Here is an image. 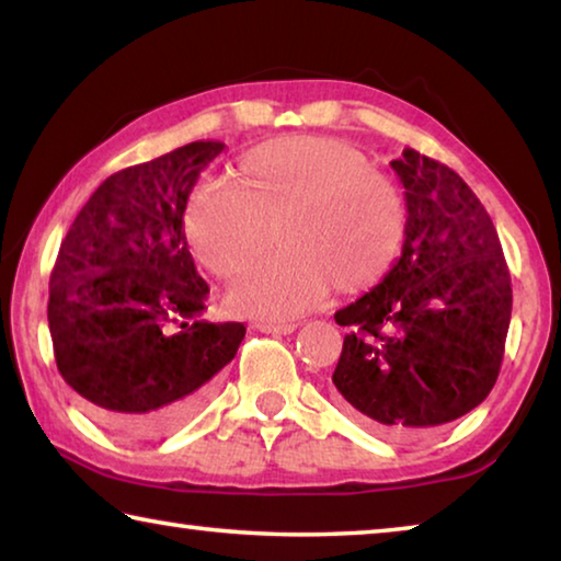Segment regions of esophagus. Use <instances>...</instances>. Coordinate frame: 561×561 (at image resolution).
I'll list each match as a JSON object with an SVG mask.
<instances>
[{
	"instance_id": "esophagus-1",
	"label": "esophagus",
	"mask_w": 561,
	"mask_h": 561,
	"mask_svg": "<svg viewBox=\"0 0 561 561\" xmlns=\"http://www.w3.org/2000/svg\"><path fill=\"white\" fill-rule=\"evenodd\" d=\"M254 327L264 331V334H291L297 329V324H277V321H257Z\"/></svg>"
}]
</instances>
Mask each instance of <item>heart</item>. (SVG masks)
<instances>
[{
	"label": "heart",
	"mask_w": 561,
	"mask_h": 561,
	"mask_svg": "<svg viewBox=\"0 0 561 561\" xmlns=\"http://www.w3.org/2000/svg\"><path fill=\"white\" fill-rule=\"evenodd\" d=\"M272 227L282 252L232 284L227 304L237 314L289 319L324 299L331 284L374 287L401 254L405 203L356 148L284 136L242 158L240 185L207 180L185 207L190 250L220 279L260 257Z\"/></svg>",
	"instance_id": "b5f03b06"
}]
</instances>
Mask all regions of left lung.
I'll use <instances>...</instances> for the list:
<instances>
[{"instance_id": "1", "label": "left lung", "mask_w": 561, "mask_h": 561, "mask_svg": "<svg viewBox=\"0 0 561 561\" xmlns=\"http://www.w3.org/2000/svg\"><path fill=\"white\" fill-rule=\"evenodd\" d=\"M403 252L381 284L334 314L348 327L331 376L368 428L411 435L485 401L505 356L510 270L495 225L468 183L405 148Z\"/></svg>"}]
</instances>
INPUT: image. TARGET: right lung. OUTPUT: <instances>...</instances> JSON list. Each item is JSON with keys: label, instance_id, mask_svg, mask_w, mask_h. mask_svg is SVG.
<instances>
[{"label": "right lung", "instance_id": "right-lung-1", "mask_svg": "<svg viewBox=\"0 0 561 561\" xmlns=\"http://www.w3.org/2000/svg\"><path fill=\"white\" fill-rule=\"evenodd\" d=\"M220 140H195L103 180L66 232L49 282L59 374L101 425L160 438L183 425L234 358L244 324L201 319L210 287L183 215Z\"/></svg>", "mask_w": 561, "mask_h": 561}]
</instances>
